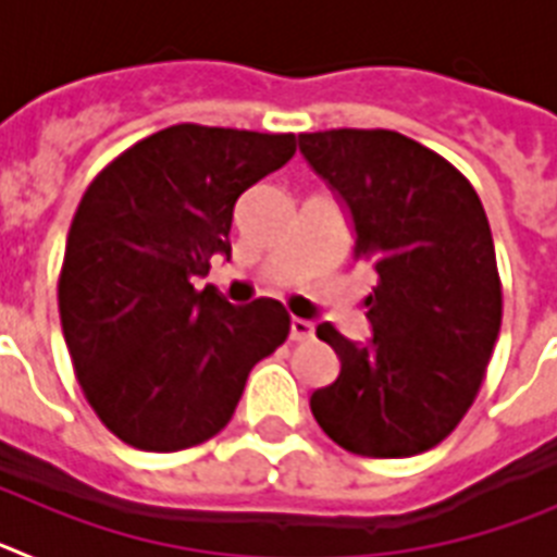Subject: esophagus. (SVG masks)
<instances>
[{
  "label": "esophagus",
  "instance_id": "obj_1",
  "mask_svg": "<svg viewBox=\"0 0 557 557\" xmlns=\"http://www.w3.org/2000/svg\"><path fill=\"white\" fill-rule=\"evenodd\" d=\"M312 337H314L312 321L293 318V323H289V339H295V343H307V339H312Z\"/></svg>",
  "mask_w": 557,
  "mask_h": 557
}]
</instances>
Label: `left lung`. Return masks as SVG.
Masks as SVG:
<instances>
[{"mask_svg": "<svg viewBox=\"0 0 557 557\" xmlns=\"http://www.w3.org/2000/svg\"><path fill=\"white\" fill-rule=\"evenodd\" d=\"M298 145L348 211L354 256L379 275L368 343L318 326L339 376L312 393V416L354 455H421L460 424L499 337L485 209L449 161L396 131L301 133Z\"/></svg>", "mask_w": 557, "mask_h": 557, "instance_id": "left-lung-1", "label": "left lung"}]
</instances>
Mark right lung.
<instances>
[{
	"label": "right lung",
	"instance_id": "1",
	"mask_svg": "<svg viewBox=\"0 0 557 557\" xmlns=\"http://www.w3.org/2000/svg\"><path fill=\"white\" fill-rule=\"evenodd\" d=\"M295 156L293 133L172 125L91 181L66 236L58 309L77 382L133 449L218 435L250 368L289 334L273 298L234 307L209 275L231 259L234 203Z\"/></svg>",
	"mask_w": 557,
	"mask_h": 557
}]
</instances>
